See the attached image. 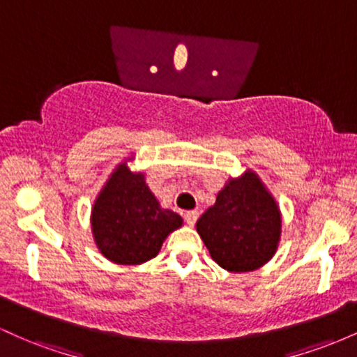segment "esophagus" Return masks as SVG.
Returning <instances> with one entry per match:
<instances>
[{
	"label": "esophagus",
	"instance_id": "34e87169",
	"mask_svg": "<svg viewBox=\"0 0 357 357\" xmlns=\"http://www.w3.org/2000/svg\"><path fill=\"white\" fill-rule=\"evenodd\" d=\"M198 216H199L198 210H190V211L184 213V221H186L190 227H192V225L196 223V220H198Z\"/></svg>",
	"mask_w": 357,
	"mask_h": 357
}]
</instances>
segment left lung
Wrapping results in <instances>:
<instances>
[{"instance_id": "left-lung-1", "label": "left lung", "mask_w": 357, "mask_h": 357, "mask_svg": "<svg viewBox=\"0 0 357 357\" xmlns=\"http://www.w3.org/2000/svg\"><path fill=\"white\" fill-rule=\"evenodd\" d=\"M196 230L210 255L228 272H252L273 257L280 241L282 218L275 199L247 171L230 179L203 213Z\"/></svg>"}]
</instances>
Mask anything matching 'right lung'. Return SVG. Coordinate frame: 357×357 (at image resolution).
<instances>
[{
    "mask_svg": "<svg viewBox=\"0 0 357 357\" xmlns=\"http://www.w3.org/2000/svg\"><path fill=\"white\" fill-rule=\"evenodd\" d=\"M183 225L178 213L162 210L142 173L119 165L92 208L93 240L119 265H139L159 253L162 241Z\"/></svg>",
    "mask_w": 357,
    "mask_h": 357,
    "instance_id": "obj_1",
    "label": "right lung"
}]
</instances>
